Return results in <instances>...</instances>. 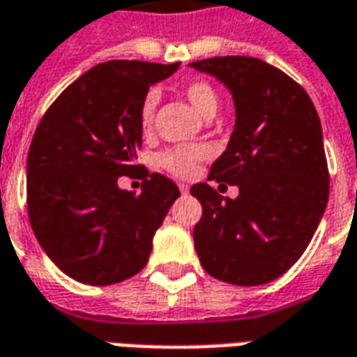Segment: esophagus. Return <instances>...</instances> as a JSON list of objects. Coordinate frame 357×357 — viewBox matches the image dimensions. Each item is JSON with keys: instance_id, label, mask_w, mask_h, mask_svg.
<instances>
[{"instance_id": "obj_1", "label": "esophagus", "mask_w": 357, "mask_h": 357, "mask_svg": "<svg viewBox=\"0 0 357 357\" xmlns=\"http://www.w3.org/2000/svg\"><path fill=\"white\" fill-rule=\"evenodd\" d=\"M179 191L183 195H187L189 193V185H187V183H179Z\"/></svg>"}]
</instances>
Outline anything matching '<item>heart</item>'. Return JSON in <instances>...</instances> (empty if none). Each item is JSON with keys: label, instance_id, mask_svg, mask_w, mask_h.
Masks as SVG:
<instances>
[{"label": "heart", "instance_id": "obj_1", "mask_svg": "<svg viewBox=\"0 0 357 357\" xmlns=\"http://www.w3.org/2000/svg\"><path fill=\"white\" fill-rule=\"evenodd\" d=\"M183 95L193 107V110L202 118H214L220 107V99H218L216 89L210 86L208 82L204 80H193L183 86ZM156 109V93L149 91L143 101H141L139 109V122L141 128H151L153 124V116H155ZM206 149L202 145H179V147H172L158 155L156 162L162 170L170 172L178 178H191L199 170V164L206 158Z\"/></svg>", "mask_w": 357, "mask_h": 357}]
</instances>
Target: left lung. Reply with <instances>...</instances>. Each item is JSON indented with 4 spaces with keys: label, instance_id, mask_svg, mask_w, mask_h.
Wrapping results in <instances>:
<instances>
[{
    "label": "left lung",
    "instance_id": "obj_1",
    "mask_svg": "<svg viewBox=\"0 0 357 357\" xmlns=\"http://www.w3.org/2000/svg\"><path fill=\"white\" fill-rule=\"evenodd\" d=\"M231 91L235 128L208 179L239 187L224 199L208 183L191 195L202 204L195 250L220 281L256 287L283 275L314 237L329 199L321 122L300 84L255 57L195 61Z\"/></svg>",
    "mask_w": 357,
    "mask_h": 357
}]
</instances>
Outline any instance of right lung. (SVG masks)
<instances>
[{
    "label": "right lung",
    "mask_w": 357,
    "mask_h": 357,
    "mask_svg": "<svg viewBox=\"0 0 357 357\" xmlns=\"http://www.w3.org/2000/svg\"><path fill=\"white\" fill-rule=\"evenodd\" d=\"M178 68L101 63L59 95L36 128L26 160L30 225L53 264L80 283L102 287L139 273L179 197L156 172L145 170L139 195L118 187L139 168L143 97Z\"/></svg>",
    "instance_id": "right-lung-1"
}]
</instances>
